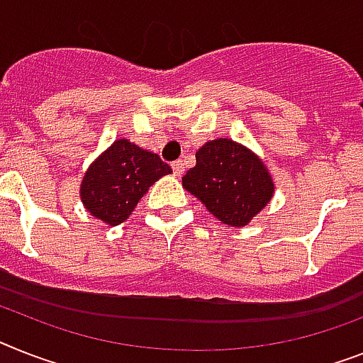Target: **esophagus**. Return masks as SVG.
I'll list each match as a JSON object with an SVG mask.
<instances>
[{
	"mask_svg": "<svg viewBox=\"0 0 363 363\" xmlns=\"http://www.w3.org/2000/svg\"><path fill=\"white\" fill-rule=\"evenodd\" d=\"M172 170H174V176H182L184 174V170H185V167H184V163H182V161H174V163H172Z\"/></svg>",
	"mask_w": 363,
	"mask_h": 363,
	"instance_id": "esophagus-1",
	"label": "esophagus"
}]
</instances>
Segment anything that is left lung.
<instances>
[{"label":"left lung","instance_id":"8db88e82","mask_svg":"<svg viewBox=\"0 0 363 363\" xmlns=\"http://www.w3.org/2000/svg\"><path fill=\"white\" fill-rule=\"evenodd\" d=\"M220 223L242 228L274 194V182L259 155L232 139H213L200 146L196 164L182 178Z\"/></svg>","mask_w":363,"mask_h":363}]
</instances>
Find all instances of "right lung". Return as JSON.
Returning a JSON list of instances; mask_svg holds the SVG:
<instances>
[{
  "instance_id": "add662e5",
  "label": "right lung",
  "mask_w": 363,
  "mask_h": 363,
  "mask_svg": "<svg viewBox=\"0 0 363 363\" xmlns=\"http://www.w3.org/2000/svg\"><path fill=\"white\" fill-rule=\"evenodd\" d=\"M172 169L154 152L130 139H116L85 170L79 196L85 209L107 226H118L133 213L148 189Z\"/></svg>"
}]
</instances>
